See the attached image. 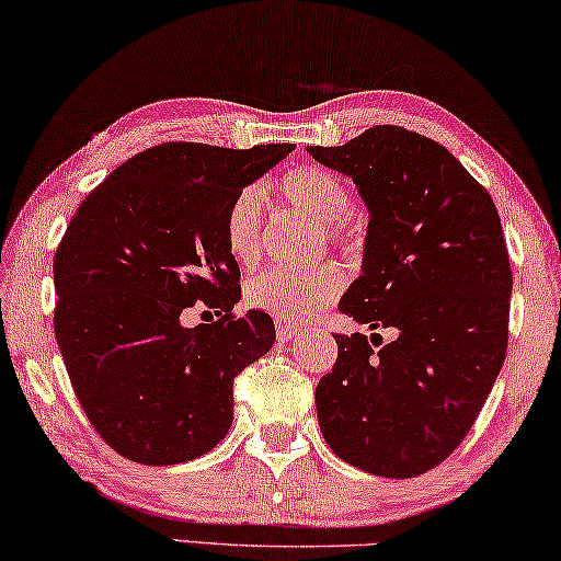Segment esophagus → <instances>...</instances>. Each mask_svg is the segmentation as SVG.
I'll use <instances>...</instances> for the list:
<instances>
[{
  "mask_svg": "<svg viewBox=\"0 0 561 561\" xmlns=\"http://www.w3.org/2000/svg\"><path fill=\"white\" fill-rule=\"evenodd\" d=\"M300 331H304V329H300V325H293V323H278V325H275V335H278V341H290L293 339V335H298Z\"/></svg>",
  "mask_w": 561,
  "mask_h": 561,
  "instance_id": "obj_1",
  "label": "esophagus"
}]
</instances>
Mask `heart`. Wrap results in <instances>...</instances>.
<instances>
[{
    "label": "heart",
    "instance_id": "1",
    "mask_svg": "<svg viewBox=\"0 0 561 561\" xmlns=\"http://www.w3.org/2000/svg\"><path fill=\"white\" fill-rule=\"evenodd\" d=\"M280 193L290 208L308 215L325 228L335 243H348L343 218L351 210V191L339 175L323 168H300L288 172ZM263 197L257 187H245L232 197L226 213V245L240 265L255 263L261 253V210ZM346 275L335 263H323L310 271L268 268L245 280V300L280 321H313L341 296Z\"/></svg>",
    "mask_w": 561,
    "mask_h": 561
}]
</instances>
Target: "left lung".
<instances>
[{
	"label": "left lung",
	"mask_w": 561,
	"mask_h": 561,
	"mask_svg": "<svg viewBox=\"0 0 561 561\" xmlns=\"http://www.w3.org/2000/svg\"><path fill=\"white\" fill-rule=\"evenodd\" d=\"M368 210L360 275L339 310L381 335H341L316 386L325 444L351 467L419 477L469 434L506 356L512 268L491 195L442 145L396 125L308 145ZM381 345V350H374Z\"/></svg>",
	"instance_id": "obj_1"
}]
</instances>
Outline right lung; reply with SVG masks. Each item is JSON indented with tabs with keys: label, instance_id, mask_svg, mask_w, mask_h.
<instances>
[{
	"label": "right lung",
	"instance_id": "add662e5",
	"mask_svg": "<svg viewBox=\"0 0 561 561\" xmlns=\"http://www.w3.org/2000/svg\"><path fill=\"white\" fill-rule=\"evenodd\" d=\"M296 148L165 142L84 197L55 255V335L77 401L125 459L172 467L232 424V378L271 351L263 310L236 318L240 268L226 245L232 197ZM197 299L213 324L187 330Z\"/></svg>",
	"mask_w": 561,
	"mask_h": 561
}]
</instances>
